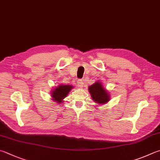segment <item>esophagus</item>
Returning <instances> with one entry per match:
<instances>
[{
	"mask_svg": "<svg viewBox=\"0 0 160 160\" xmlns=\"http://www.w3.org/2000/svg\"><path fill=\"white\" fill-rule=\"evenodd\" d=\"M77 83H78V87H79L80 88H82L84 85V81L82 80H78L77 81Z\"/></svg>",
	"mask_w": 160,
	"mask_h": 160,
	"instance_id": "obj_1",
	"label": "esophagus"
}]
</instances>
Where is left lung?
I'll list each match as a JSON object with an SVG mask.
<instances>
[{
  "mask_svg": "<svg viewBox=\"0 0 160 160\" xmlns=\"http://www.w3.org/2000/svg\"><path fill=\"white\" fill-rule=\"evenodd\" d=\"M92 99L98 103H105L110 99V96L99 82H95L89 88Z\"/></svg>",
  "mask_w": 160,
  "mask_h": 160,
  "instance_id": "left-lung-1",
  "label": "left lung"
}]
</instances>
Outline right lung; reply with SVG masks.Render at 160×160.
Wrapping results in <instances>:
<instances>
[{"label": "right lung", "instance_id": "right-lung-1", "mask_svg": "<svg viewBox=\"0 0 160 160\" xmlns=\"http://www.w3.org/2000/svg\"><path fill=\"white\" fill-rule=\"evenodd\" d=\"M72 87L71 85H59L52 93V97L54 98V101H57V103H62V99L68 95Z\"/></svg>", "mask_w": 160, "mask_h": 160}]
</instances>
